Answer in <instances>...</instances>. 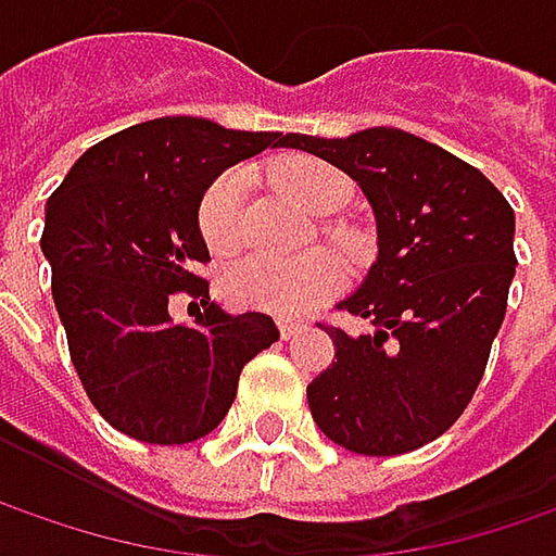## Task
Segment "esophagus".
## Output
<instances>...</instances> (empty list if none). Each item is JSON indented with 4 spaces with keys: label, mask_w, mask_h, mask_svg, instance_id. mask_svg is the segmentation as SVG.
<instances>
[{
    "label": "esophagus",
    "mask_w": 556,
    "mask_h": 556,
    "mask_svg": "<svg viewBox=\"0 0 556 556\" xmlns=\"http://www.w3.org/2000/svg\"><path fill=\"white\" fill-rule=\"evenodd\" d=\"M302 332H307V324L304 320H279V336L289 342V339H299Z\"/></svg>",
    "instance_id": "34e87169"
}]
</instances>
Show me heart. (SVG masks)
I'll return each mask as SVG.
<instances>
[{
    "label": "heart",
    "mask_w": 556,
    "mask_h": 556,
    "mask_svg": "<svg viewBox=\"0 0 556 556\" xmlns=\"http://www.w3.org/2000/svg\"><path fill=\"white\" fill-rule=\"evenodd\" d=\"M277 182L295 205L311 214H326L329 207H339L349 192L342 174L311 157L282 161L277 167ZM239 202H242V177L236 170L220 174L205 189L199 202V230L211 252L230 254L239 245L242 239ZM345 279L349 270L339 254L329 249H314L292 261L264 257V254L236 261L220 279V289L232 307L295 317L339 295Z\"/></svg>",
    "instance_id": "heart-1"
}]
</instances>
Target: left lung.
I'll use <instances>...</instances> for the list:
<instances>
[{"mask_svg":"<svg viewBox=\"0 0 556 556\" xmlns=\"http://www.w3.org/2000/svg\"><path fill=\"white\" fill-rule=\"evenodd\" d=\"M282 146L345 170L374 205L379 257L339 304L370 326L320 324L336 357L307 386L336 445L392 457L445 435L476 395L517 270L514 207L472 164L420 136L374 127Z\"/></svg>","mask_w":556,"mask_h":556,"instance_id":"left-lung-1","label":"left lung"}]
</instances>
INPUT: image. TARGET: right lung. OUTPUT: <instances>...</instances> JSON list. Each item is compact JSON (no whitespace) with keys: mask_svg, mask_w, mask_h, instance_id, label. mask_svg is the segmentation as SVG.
Wrapping results in <instances>:
<instances>
[{"mask_svg":"<svg viewBox=\"0 0 556 556\" xmlns=\"http://www.w3.org/2000/svg\"><path fill=\"white\" fill-rule=\"evenodd\" d=\"M282 146V134L227 130L202 117H155L96 142L46 205L42 254L52 264L71 364L86 399L117 432L186 445L227 417L242 367L279 339L267 314L211 302L199 202L230 164ZM203 302L174 327L170 294Z\"/></svg>","mask_w":556,"mask_h":556,"instance_id":"obj_1","label":"right lung"}]
</instances>
